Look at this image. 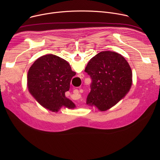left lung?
I'll return each mask as SVG.
<instances>
[{
  "label": "left lung",
  "instance_id": "left-lung-1",
  "mask_svg": "<svg viewBox=\"0 0 160 160\" xmlns=\"http://www.w3.org/2000/svg\"><path fill=\"white\" fill-rule=\"evenodd\" d=\"M85 72L90 77L87 104L101 111L117 104L129 92L132 82L130 65L120 54L102 51L90 60Z\"/></svg>",
  "mask_w": 160,
  "mask_h": 160
}]
</instances>
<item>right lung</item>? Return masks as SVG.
<instances>
[{
	"label": "right lung",
	"mask_w": 160,
	"mask_h": 160,
	"mask_svg": "<svg viewBox=\"0 0 160 160\" xmlns=\"http://www.w3.org/2000/svg\"><path fill=\"white\" fill-rule=\"evenodd\" d=\"M76 75L64 59L47 54L37 59L27 75L30 93L43 107L58 112L62 107L73 109L75 104L65 96L70 82Z\"/></svg>",
	"instance_id": "add662e5"
}]
</instances>
